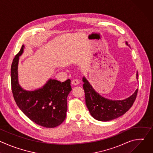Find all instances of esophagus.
Segmentation results:
<instances>
[{
  "mask_svg": "<svg viewBox=\"0 0 153 153\" xmlns=\"http://www.w3.org/2000/svg\"><path fill=\"white\" fill-rule=\"evenodd\" d=\"M71 83H72L73 85H78V84H79V83H80V82H79L78 80H77V79H74V80H72Z\"/></svg>",
  "mask_w": 153,
  "mask_h": 153,
  "instance_id": "1",
  "label": "esophagus"
}]
</instances>
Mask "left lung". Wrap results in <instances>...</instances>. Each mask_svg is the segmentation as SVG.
Masks as SVG:
<instances>
[{"label": "left lung", "instance_id": "8db88e82", "mask_svg": "<svg viewBox=\"0 0 153 153\" xmlns=\"http://www.w3.org/2000/svg\"><path fill=\"white\" fill-rule=\"evenodd\" d=\"M126 45L128 43L125 42ZM138 80V73H136ZM85 94L86 105L91 116L99 121L111 120L123 115L132 106L136 98L138 89L129 97L123 100H110L100 95L93 88L85 76L82 78Z\"/></svg>", "mask_w": 153, "mask_h": 153}]
</instances>
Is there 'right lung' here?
Wrapping results in <instances>:
<instances>
[{"label": "right lung", "instance_id": "add662e5", "mask_svg": "<svg viewBox=\"0 0 153 153\" xmlns=\"http://www.w3.org/2000/svg\"><path fill=\"white\" fill-rule=\"evenodd\" d=\"M24 48L23 45L11 65V88L15 102L20 110L37 125L46 128L57 126L66 117L67 97L72 90L71 80L61 82L50 79L41 88L33 91L22 88L19 82L18 65Z\"/></svg>", "mask_w": 153, "mask_h": 153}]
</instances>
